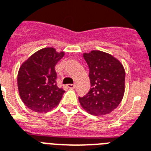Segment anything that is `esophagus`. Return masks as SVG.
Segmentation results:
<instances>
[{"label":"esophagus","instance_id":"1","mask_svg":"<svg viewBox=\"0 0 151 151\" xmlns=\"http://www.w3.org/2000/svg\"><path fill=\"white\" fill-rule=\"evenodd\" d=\"M67 87L69 89H74L76 87V85L75 84H68Z\"/></svg>","mask_w":151,"mask_h":151}]
</instances>
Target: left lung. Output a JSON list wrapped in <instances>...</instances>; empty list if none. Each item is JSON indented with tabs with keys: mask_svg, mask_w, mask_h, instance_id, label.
<instances>
[{
	"mask_svg": "<svg viewBox=\"0 0 151 151\" xmlns=\"http://www.w3.org/2000/svg\"><path fill=\"white\" fill-rule=\"evenodd\" d=\"M83 58L89 68L91 90L83 97H79V102L91 115L108 114L123 99L124 68L118 60L101 51L84 53Z\"/></svg>",
	"mask_w": 151,
	"mask_h": 151,
	"instance_id": "obj_1",
	"label": "left lung"
}]
</instances>
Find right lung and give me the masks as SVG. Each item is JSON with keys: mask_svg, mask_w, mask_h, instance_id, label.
Returning a JSON list of instances; mask_svg holds the SVG:
<instances>
[{"mask_svg": "<svg viewBox=\"0 0 151 151\" xmlns=\"http://www.w3.org/2000/svg\"><path fill=\"white\" fill-rule=\"evenodd\" d=\"M63 52L45 48L34 53L19 70V93L26 106L37 113H45L61 100L65 91L57 86L55 66Z\"/></svg>", "mask_w": 151, "mask_h": 151, "instance_id": "1", "label": "right lung"}]
</instances>
